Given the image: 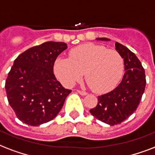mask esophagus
I'll return each instance as SVG.
<instances>
[{
  "mask_svg": "<svg viewBox=\"0 0 155 155\" xmlns=\"http://www.w3.org/2000/svg\"><path fill=\"white\" fill-rule=\"evenodd\" d=\"M78 93L81 94V95H86V94H87V93H86V91H80V90H78Z\"/></svg>",
  "mask_w": 155,
  "mask_h": 155,
  "instance_id": "1",
  "label": "esophagus"
}]
</instances>
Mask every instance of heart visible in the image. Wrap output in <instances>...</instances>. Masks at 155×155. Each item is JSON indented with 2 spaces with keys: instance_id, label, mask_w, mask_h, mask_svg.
Wrapping results in <instances>:
<instances>
[{
  "instance_id": "obj_1",
  "label": "heart",
  "mask_w": 155,
  "mask_h": 155,
  "mask_svg": "<svg viewBox=\"0 0 155 155\" xmlns=\"http://www.w3.org/2000/svg\"><path fill=\"white\" fill-rule=\"evenodd\" d=\"M124 69V59L118 51L91 43L71 49L69 59L57 57L53 64L54 74L64 86H74L85 71L88 84L97 93L112 90L120 80Z\"/></svg>"
}]
</instances>
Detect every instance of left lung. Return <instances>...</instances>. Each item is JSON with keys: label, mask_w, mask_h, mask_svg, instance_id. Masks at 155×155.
<instances>
[{"label": "left lung", "mask_w": 155, "mask_h": 155, "mask_svg": "<svg viewBox=\"0 0 155 155\" xmlns=\"http://www.w3.org/2000/svg\"><path fill=\"white\" fill-rule=\"evenodd\" d=\"M97 40L109 41L107 38ZM116 50L124 59V74L121 82L111 92L98 97V104L90 110L92 116L109 125L129 118L137 108L146 87V74L141 61L128 48L116 42Z\"/></svg>", "instance_id": "obj_1"}]
</instances>
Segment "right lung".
Returning a JSON list of instances; mask_svg holds the SVG:
<instances>
[{
	"instance_id": "obj_1",
	"label": "right lung",
	"mask_w": 155,
	"mask_h": 155,
	"mask_svg": "<svg viewBox=\"0 0 155 155\" xmlns=\"http://www.w3.org/2000/svg\"><path fill=\"white\" fill-rule=\"evenodd\" d=\"M67 48L63 42H45L15 59L5 87L9 105L23 123L39 126L53 120L71 93L53 73L54 61Z\"/></svg>"
}]
</instances>
